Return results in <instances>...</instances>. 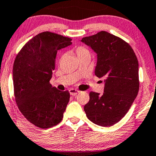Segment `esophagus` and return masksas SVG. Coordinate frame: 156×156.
I'll return each mask as SVG.
<instances>
[{"instance_id":"obj_1","label":"esophagus","mask_w":156,"mask_h":156,"mask_svg":"<svg viewBox=\"0 0 156 156\" xmlns=\"http://www.w3.org/2000/svg\"><path fill=\"white\" fill-rule=\"evenodd\" d=\"M79 90H76V89H73V88H71V89H70L69 90V93H70V94H71V95H77V94L79 93Z\"/></svg>"}]
</instances>
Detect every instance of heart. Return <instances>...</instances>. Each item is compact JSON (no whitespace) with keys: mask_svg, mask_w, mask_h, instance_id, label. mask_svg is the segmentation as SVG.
<instances>
[{"mask_svg":"<svg viewBox=\"0 0 156 156\" xmlns=\"http://www.w3.org/2000/svg\"><path fill=\"white\" fill-rule=\"evenodd\" d=\"M76 54L77 55L78 58H83V57L89 56L90 57V52L88 49H87L86 47H83V46H79L76 49ZM63 58H64V56H61V60H63Z\"/></svg>","mask_w":156,"mask_h":156,"instance_id":"b5f03b06","label":"heart"}]
</instances>
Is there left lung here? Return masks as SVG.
<instances>
[{
	"label": "left lung",
	"instance_id": "8db88e82",
	"mask_svg": "<svg viewBox=\"0 0 156 156\" xmlns=\"http://www.w3.org/2000/svg\"><path fill=\"white\" fill-rule=\"evenodd\" d=\"M81 41L97 54L95 74L105 82L102 95L90 93L85 112L94 124L111 126L124 117L139 93L137 57L128 43L105 31L83 37Z\"/></svg>",
	"mask_w": 156,
	"mask_h": 156
}]
</instances>
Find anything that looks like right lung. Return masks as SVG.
<instances>
[{"label": "right lung", "instance_id": "1", "mask_svg": "<svg viewBox=\"0 0 156 156\" xmlns=\"http://www.w3.org/2000/svg\"><path fill=\"white\" fill-rule=\"evenodd\" d=\"M72 39L50 32L39 33L22 48L12 69L14 95L20 111L34 126L48 129L60 123L70 99L68 90L52 87L58 50Z\"/></svg>", "mask_w": 156, "mask_h": 156}]
</instances>
